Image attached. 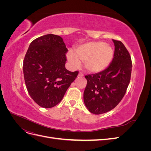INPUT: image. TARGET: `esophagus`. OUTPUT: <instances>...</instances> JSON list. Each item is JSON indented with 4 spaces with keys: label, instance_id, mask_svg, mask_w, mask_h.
Here are the masks:
<instances>
[{
    "label": "esophagus",
    "instance_id": "1",
    "mask_svg": "<svg viewBox=\"0 0 151 151\" xmlns=\"http://www.w3.org/2000/svg\"><path fill=\"white\" fill-rule=\"evenodd\" d=\"M78 76H79V77H83V76H84V74H83L82 72H79V74H78Z\"/></svg>",
    "mask_w": 151,
    "mask_h": 151
}]
</instances>
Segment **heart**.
Returning a JSON list of instances; mask_svg holds the SVG:
<instances>
[{
    "mask_svg": "<svg viewBox=\"0 0 151 151\" xmlns=\"http://www.w3.org/2000/svg\"><path fill=\"white\" fill-rule=\"evenodd\" d=\"M113 57V50L110 45L104 42H89L77 47L75 53L70 51L67 59L74 67H78L80 60L84 62L86 70L98 73L104 70L110 63Z\"/></svg>",
    "mask_w": 151,
    "mask_h": 151,
    "instance_id": "heart-1",
    "label": "heart"
}]
</instances>
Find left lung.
<instances>
[{
  "instance_id": "obj_1",
  "label": "left lung",
  "mask_w": 151,
  "mask_h": 151,
  "mask_svg": "<svg viewBox=\"0 0 151 151\" xmlns=\"http://www.w3.org/2000/svg\"><path fill=\"white\" fill-rule=\"evenodd\" d=\"M115 52L112 62L106 69L85 76L87 85L84 102L88 110L100 115L111 110L119 103L130 81L132 60L120 41L113 40Z\"/></svg>"
}]
</instances>
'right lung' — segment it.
<instances>
[{
    "instance_id": "right-lung-1",
    "label": "right lung",
    "mask_w": 151,
    "mask_h": 151,
    "mask_svg": "<svg viewBox=\"0 0 151 151\" xmlns=\"http://www.w3.org/2000/svg\"><path fill=\"white\" fill-rule=\"evenodd\" d=\"M68 50L60 36L48 34L34 40L23 61L27 90L40 106L50 108L61 101L78 71L65 67Z\"/></svg>"
}]
</instances>
